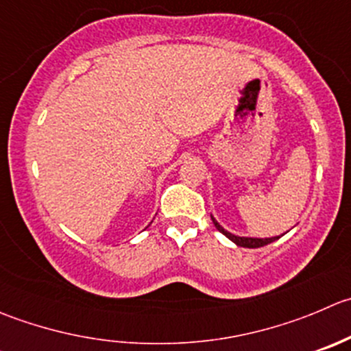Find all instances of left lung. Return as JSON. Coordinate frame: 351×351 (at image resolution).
I'll use <instances>...</instances> for the list:
<instances>
[{"label": "left lung", "instance_id": "8db88e82", "mask_svg": "<svg viewBox=\"0 0 351 351\" xmlns=\"http://www.w3.org/2000/svg\"><path fill=\"white\" fill-rule=\"evenodd\" d=\"M210 219H213L214 226H216L217 230H219L221 233L224 234V237H226V238H230V240L233 241L234 245H238V247H245V248H257V247H264V245L271 243V241H274V240H278V238H280V237H271V238L238 237V234H233V233H230V231H226V230H224V228L221 226L219 223H217V221H216V217H214L213 214H210Z\"/></svg>", "mask_w": 351, "mask_h": 351}]
</instances>
